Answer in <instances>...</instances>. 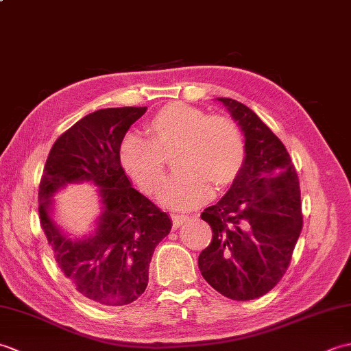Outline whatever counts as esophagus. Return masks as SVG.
<instances>
[{
  "label": "esophagus",
  "mask_w": 351,
  "mask_h": 351,
  "mask_svg": "<svg viewBox=\"0 0 351 351\" xmlns=\"http://www.w3.org/2000/svg\"><path fill=\"white\" fill-rule=\"evenodd\" d=\"M171 220H173V225L178 228V226H181L182 223L190 220V217L185 214H171Z\"/></svg>",
  "instance_id": "obj_1"
}]
</instances>
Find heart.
<instances>
[{
	"label": "heart",
	"mask_w": 351,
	"mask_h": 351,
	"mask_svg": "<svg viewBox=\"0 0 351 351\" xmlns=\"http://www.w3.org/2000/svg\"><path fill=\"white\" fill-rule=\"evenodd\" d=\"M149 140L126 136L119 146V161L138 187L154 195L166 175V158L180 147L178 170L158 193L170 210H193L211 197L213 187L225 190L241 175L245 141L238 125L226 116H206L185 102L161 107L146 123Z\"/></svg>",
	"instance_id": "1"
}]
</instances>
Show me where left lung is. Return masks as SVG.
Instances as JSON below:
<instances>
[{"instance_id":"8db88e82","label":"left lung","mask_w":351,"mask_h":351,"mask_svg":"<svg viewBox=\"0 0 351 351\" xmlns=\"http://www.w3.org/2000/svg\"><path fill=\"white\" fill-rule=\"evenodd\" d=\"M219 101L241 126L247 154L229 191L200 215L213 240L197 265L215 291L245 302L271 291L287 271L303 226L300 185L287 147L255 111Z\"/></svg>"}]
</instances>
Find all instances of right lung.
<instances>
[{"instance_id":"add662e5","label":"right lung","mask_w":351,"mask_h":351,"mask_svg":"<svg viewBox=\"0 0 351 351\" xmlns=\"http://www.w3.org/2000/svg\"><path fill=\"white\" fill-rule=\"evenodd\" d=\"M146 107L102 108L56 140L39 184V219L62 273L78 293L104 306L130 304L145 293L154 250L171 229L170 217L132 187L119 146ZM100 187L103 214L95 234L71 241L50 219V197L66 183Z\"/></svg>"}]
</instances>
